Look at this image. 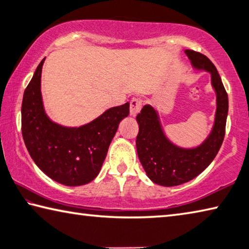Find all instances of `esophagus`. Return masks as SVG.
Listing matches in <instances>:
<instances>
[{
	"instance_id": "esophagus-1",
	"label": "esophagus",
	"mask_w": 249,
	"mask_h": 249,
	"mask_svg": "<svg viewBox=\"0 0 249 249\" xmlns=\"http://www.w3.org/2000/svg\"><path fill=\"white\" fill-rule=\"evenodd\" d=\"M142 105V99H133L132 101H130V104H129L130 115L136 116L141 111Z\"/></svg>"
}]
</instances>
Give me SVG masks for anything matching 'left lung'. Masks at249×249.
Listing matches in <instances>:
<instances>
[{"instance_id": "1", "label": "left lung", "mask_w": 249, "mask_h": 249, "mask_svg": "<svg viewBox=\"0 0 249 249\" xmlns=\"http://www.w3.org/2000/svg\"><path fill=\"white\" fill-rule=\"evenodd\" d=\"M185 53L196 69L211 73L212 86L216 92V114L209 137L196 148L184 149L168 140L159 123L158 114L150 105H145L136 116L140 132L136 137L138 158L148 178L163 187L179 185L196 178L208 168L220 150L225 136L229 98L220 74L210 59L195 50Z\"/></svg>"}]
</instances>
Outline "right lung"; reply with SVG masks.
<instances>
[{"instance_id": "right-lung-1", "label": "right lung", "mask_w": 249, "mask_h": 249, "mask_svg": "<svg viewBox=\"0 0 249 249\" xmlns=\"http://www.w3.org/2000/svg\"><path fill=\"white\" fill-rule=\"evenodd\" d=\"M44 60L24 92L22 134L37 167L57 182L77 187L99 175L120 122L129 114V103L105 111L81 127H64L46 115L40 92Z\"/></svg>"}]
</instances>
